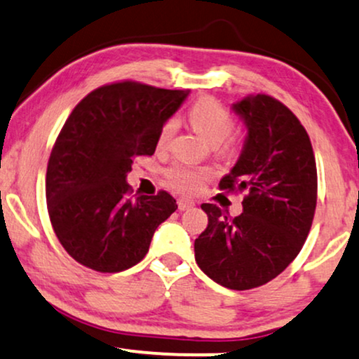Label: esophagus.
I'll return each instance as SVG.
<instances>
[{
    "mask_svg": "<svg viewBox=\"0 0 359 359\" xmlns=\"http://www.w3.org/2000/svg\"><path fill=\"white\" fill-rule=\"evenodd\" d=\"M177 205H179V210H189V208H192L195 205V202L190 201L187 197H180L179 201H177Z\"/></svg>",
    "mask_w": 359,
    "mask_h": 359,
    "instance_id": "obj_1",
    "label": "esophagus"
}]
</instances>
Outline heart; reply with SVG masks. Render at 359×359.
<instances>
[{
	"label": "heart",
	"mask_w": 359,
	"mask_h": 359,
	"mask_svg": "<svg viewBox=\"0 0 359 359\" xmlns=\"http://www.w3.org/2000/svg\"><path fill=\"white\" fill-rule=\"evenodd\" d=\"M190 124L208 144L215 147V151L222 157H232L237 152V142L229 137L233 133L235 121L232 114L222 106L219 101L212 97L198 99L189 111ZM177 130V119L170 117L164 122L161 133H158V147H165L174 137ZM212 177V172L207 169H195L187 165H174L165 172V179L170 187L180 192L194 194L203 187Z\"/></svg>",
	"instance_id": "1"
}]
</instances>
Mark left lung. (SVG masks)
I'll use <instances>...</instances> for the list:
<instances>
[{"mask_svg":"<svg viewBox=\"0 0 359 359\" xmlns=\"http://www.w3.org/2000/svg\"><path fill=\"white\" fill-rule=\"evenodd\" d=\"M247 126L243 151L220 180L240 192L235 219L202 203L208 225L195 240V262L208 278L230 290H250L278 276L300 253L316 208L318 177L305 127L290 109L266 94L233 104Z\"/></svg>","mask_w":359,"mask_h":359,"instance_id":"left-lung-1","label":"left lung"}]
</instances>
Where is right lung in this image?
Here are the masks:
<instances>
[{"label": "right lung", "mask_w": 359, "mask_h": 359, "mask_svg": "<svg viewBox=\"0 0 359 359\" xmlns=\"http://www.w3.org/2000/svg\"><path fill=\"white\" fill-rule=\"evenodd\" d=\"M187 96L121 81L72 109L49 156L46 202L54 233L81 265L102 273L130 269L177 210L165 190L134 197L126 177L135 158L156 152L162 126Z\"/></svg>", "instance_id": "right-lung-1"}]
</instances>
